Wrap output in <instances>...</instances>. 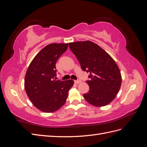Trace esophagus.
<instances>
[{"label":"esophagus","instance_id":"obj_1","mask_svg":"<svg viewBox=\"0 0 147 147\" xmlns=\"http://www.w3.org/2000/svg\"><path fill=\"white\" fill-rule=\"evenodd\" d=\"M74 82H75V84H80V83H82V81L80 80H75Z\"/></svg>","mask_w":147,"mask_h":147}]
</instances>
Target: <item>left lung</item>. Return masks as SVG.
<instances>
[{"mask_svg":"<svg viewBox=\"0 0 147 147\" xmlns=\"http://www.w3.org/2000/svg\"><path fill=\"white\" fill-rule=\"evenodd\" d=\"M84 71L90 72L86 81L90 90L83 97L96 107L109 104L117 96L121 85V72L114 59L95 43L86 40L69 43Z\"/></svg>","mask_w":147,"mask_h":147,"instance_id":"1","label":"left lung"}]
</instances>
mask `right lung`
<instances>
[{
  "mask_svg": "<svg viewBox=\"0 0 147 147\" xmlns=\"http://www.w3.org/2000/svg\"><path fill=\"white\" fill-rule=\"evenodd\" d=\"M68 43H51L40 51L26 71L24 89L32 104L40 111L52 113L65 103L72 80H56V63Z\"/></svg>",
  "mask_w": 147,
  "mask_h": 147,
  "instance_id": "right-lung-1",
  "label": "right lung"
}]
</instances>
